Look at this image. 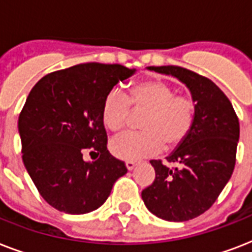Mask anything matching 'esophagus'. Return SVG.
I'll use <instances>...</instances> for the list:
<instances>
[{"label":"esophagus","instance_id":"1","mask_svg":"<svg viewBox=\"0 0 252 252\" xmlns=\"http://www.w3.org/2000/svg\"><path fill=\"white\" fill-rule=\"evenodd\" d=\"M136 165H137V163H136V162L134 161H126V168H128V170H133L134 167H136Z\"/></svg>","mask_w":252,"mask_h":252}]
</instances>
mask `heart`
Segmentation results:
<instances>
[{
  "label": "heart",
  "instance_id": "1",
  "mask_svg": "<svg viewBox=\"0 0 252 252\" xmlns=\"http://www.w3.org/2000/svg\"><path fill=\"white\" fill-rule=\"evenodd\" d=\"M132 111L146 112L141 120L144 130L123 133L110 144L112 154L124 161L154 156L162 149L172 152L183 145L195 126L197 103L191 94H178L167 81H138L129 87L128 95L119 89L107 93L100 108L103 126L111 132H120Z\"/></svg>",
  "mask_w": 252,
  "mask_h": 252
}]
</instances>
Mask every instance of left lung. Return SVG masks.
Masks as SVG:
<instances>
[{
    "mask_svg": "<svg viewBox=\"0 0 252 252\" xmlns=\"http://www.w3.org/2000/svg\"><path fill=\"white\" fill-rule=\"evenodd\" d=\"M150 70L179 78L196 99L191 134L166 159L150 161L156 179L142 189L146 208L166 221L182 222L203 215L230 179L237 159L239 120L230 100L215 82L189 69L167 65Z\"/></svg>",
    "mask_w": 252,
    "mask_h": 252,
    "instance_id": "obj_1",
    "label": "left lung"
}]
</instances>
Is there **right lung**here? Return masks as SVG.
I'll list each match as a JSON object with an SVG mask.
<instances>
[{
  "instance_id": "1",
  "label": "right lung",
  "mask_w": 252,
  "mask_h": 252,
  "mask_svg": "<svg viewBox=\"0 0 252 252\" xmlns=\"http://www.w3.org/2000/svg\"><path fill=\"white\" fill-rule=\"evenodd\" d=\"M133 73L120 64L85 63L49 73L30 91L18 119L22 159L41 197L57 211L98 209L128 171L107 150L100 108L107 93ZM85 153L98 158L86 162Z\"/></svg>"
}]
</instances>
